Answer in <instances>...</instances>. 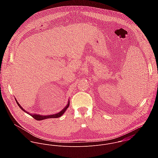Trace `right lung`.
<instances>
[{
  "label": "right lung",
  "mask_w": 158,
  "mask_h": 158,
  "mask_svg": "<svg viewBox=\"0 0 158 158\" xmlns=\"http://www.w3.org/2000/svg\"><path fill=\"white\" fill-rule=\"evenodd\" d=\"M15 100H16V102L17 104L18 105V106H19V108H20L22 110H23L24 112H25V113L30 114V115H31L35 119H36V120H42L46 119V118H58V117H61V116L64 113V112L66 111V110L68 109V108L69 107V104H70V102H69V100L67 106H66L63 110H62L60 113H56V114H55L50 115H39V114H33L28 113V112H27L25 110H23V108L20 105V104L18 102V101H17V100H16V98H15Z\"/></svg>",
  "instance_id": "1"
}]
</instances>
